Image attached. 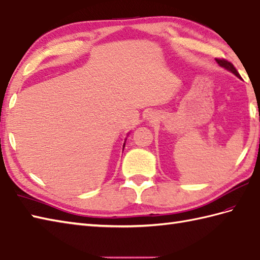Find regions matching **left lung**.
Returning <instances> with one entry per match:
<instances>
[{
    "instance_id": "8db88e82",
    "label": "left lung",
    "mask_w": 260,
    "mask_h": 260,
    "mask_svg": "<svg viewBox=\"0 0 260 260\" xmlns=\"http://www.w3.org/2000/svg\"><path fill=\"white\" fill-rule=\"evenodd\" d=\"M215 60H217V62H218L220 66H221V67H223V68H225V69H228L229 71H231V73L235 74L237 77H239V78H240V75H239L238 71H237V69L235 68V66H234L233 63H231L230 61H228V60H225V59H223V58H221V59L217 58Z\"/></svg>"
}]
</instances>
